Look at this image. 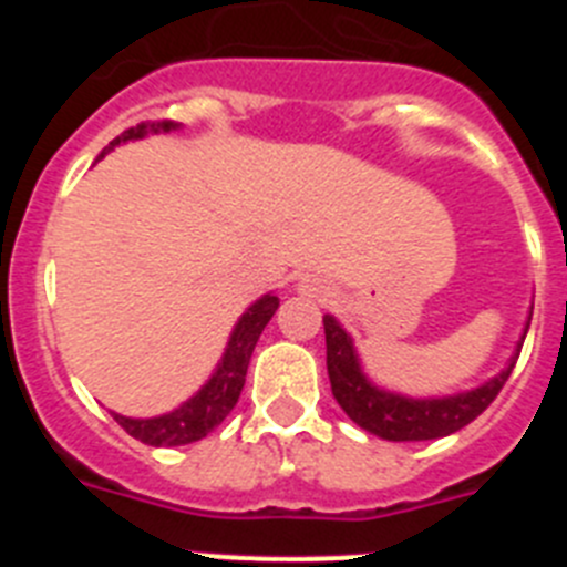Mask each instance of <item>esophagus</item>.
Masks as SVG:
<instances>
[{"mask_svg": "<svg viewBox=\"0 0 567 567\" xmlns=\"http://www.w3.org/2000/svg\"><path fill=\"white\" fill-rule=\"evenodd\" d=\"M300 292H307V295H315V298H318L320 287H318V284H309V280H307V284H300Z\"/></svg>", "mask_w": 567, "mask_h": 567, "instance_id": "esophagus-1", "label": "esophagus"}]
</instances>
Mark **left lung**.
Returning a JSON list of instances; mask_svg holds the SVG:
<instances>
[{
	"mask_svg": "<svg viewBox=\"0 0 567 567\" xmlns=\"http://www.w3.org/2000/svg\"><path fill=\"white\" fill-rule=\"evenodd\" d=\"M323 332H327V369L329 380H332L334 400L360 429L383 440H392V443L437 440L445 437V434L460 432L463 425L477 420L494 403V398L508 380L511 369H514V360H511L503 374H497V378L474 389V392L440 400H409L400 398V394L380 392L378 385L365 380V374L360 372L352 338L338 327V320L332 315L323 318Z\"/></svg>",
	"mask_w": 567,
	"mask_h": 567,
	"instance_id": "left-lung-1",
	"label": "left lung"
}]
</instances>
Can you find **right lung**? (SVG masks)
<instances>
[{"instance_id":"obj_1","label":"right lung","mask_w":567,"mask_h":567,"mask_svg":"<svg viewBox=\"0 0 567 567\" xmlns=\"http://www.w3.org/2000/svg\"><path fill=\"white\" fill-rule=\"evenodd\" d=\"M169 130H175V122H169V118H164V122L135 124V127L124 130L122 135H115L113 142H110V147H104V153L113 150L115 144L130 142V138H142V135L147 133H169ZM102 155H99V158H102ZM275 309H278V298H275V295H264L258 303H252V307L244 312V318H240L238 327H235L233 338H229L224 360L218 363V369H215V374L209 378V383L204 385L202 392L195 394L193 400H187L182 409H175V412L153 420H130L122 417V414H115V423L122 425L130 437L142 440V443L147 445H187L195 443V440L207 437L215 425L224 423V417H227L235 409V403H238L240 389L247 383V365L249 358H252V349L255 343H258L264 327L272 320Z\"/></svg>"}]
</instances>
